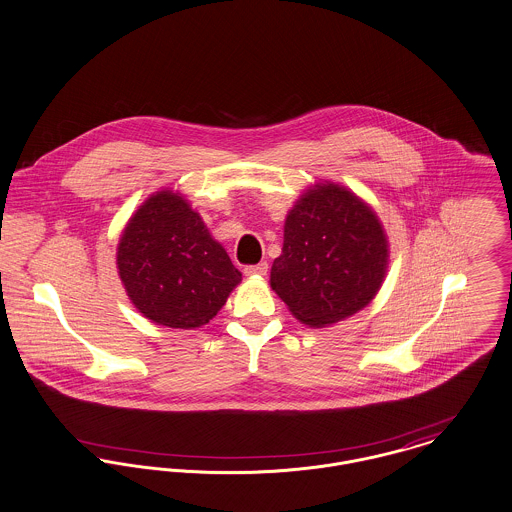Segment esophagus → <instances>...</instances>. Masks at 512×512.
<instances>
[{
    "instance_id": "esophagus-1",
    "label": "esophagus",
    "mask_w": 512,
    "mask_h": 512,
    "mask_svg": "<svg viewBox=\"0 0 512 512\" xmlns=\"http://www.w3.org/2000/svg\"><path fill=\"white\" fill-rule=\"evenodd\" d=\"M267 271H269V265H267V263L249 265V267H245V269H243L245 276H251V278H255V276H265L267 275Z\"/></svg>"
}]
</instances>
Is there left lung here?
<instances>
[{
  "mask_svg": "<svg viewBox=\"0 0 512 512\" xmlns=\"http://www.w3.org/2000/svg\"><path fill=\"white\" fill-rule=\"evenodd\" d=\"M390 265L388 234L374 208L351 189L319 181L284 220L271 288L308 327H327L366 308Z\"/></svg>",
  "mask_w": 512,
  "mask_h": 512,
  "instance_id": "left-lung-1",
  "label": "left lung"
}]
</instances>
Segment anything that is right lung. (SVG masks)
Returning <instances> with one entry per match:
<instances>
[{
	"instance_id": "right-lung-1",
	"label": "right lung",
	"mask_w": 512,
	"mask_h": 512,
	"mask_svg": "<svg viewBox=\"0 0 512 512\" xmlns=\"http://www.w3.org/2000/svg\"><path fill=\"white\" fill-rule=\"evenodd\" d=\"M117 271L132 306L171 329L206 325L241 282L224 245L173 189L156 191L128 218Z\"/></svg>"
}]
</instances>
